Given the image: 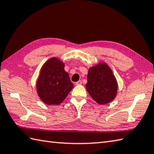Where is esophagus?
<instances>
[{
    "label": "esophagus",
    "instance_id": "esophagus-1",
    "mask_svg": "<svg viewBox=\"0 0 154 154\" xmlns=\"http://www.w3.org/2000/svg\"><path fill=\"white\" fill-rule=\"evenodd\" d=\"M81 84H82V81H81V80L78 81L77 82L75 83V85H81Z\"/></svg>",
    "mask_w": 154,
    "mask_h": 154
}]
</instances>
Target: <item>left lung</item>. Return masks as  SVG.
<instances>
[{"label":"left lung","instance_id":"1","mask_svg":"<svg viewBox=\"0 0 154 154\" xmlns=\"http://www.w3.org/2000/svg\"><path fill=\"white\" fill-rule=\"evenodd\" d=\"M86 89L99 104H107L114 99L117 93V82L112 70L106 64L102 63L89 69Z\"/></svg>","mask_w":154,"mask_h":154}]
</instances>
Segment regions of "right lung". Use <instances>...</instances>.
<instances>
[{
	"label": "right lung",
	"mask_w": 154,
	"mask_h": 154,
	"mask_svg": "<svg viewBox=\"0 0 154 154\" xmlns=\"http://www.w3.org/2000/svg\"><path fill=\"white\" fill-rule=\"evenodd\" d=\"M36 87L41 100L48 105H52L63 102L73 85L64 70L63 62L53 57L42 67Z\"/></svg>",
	"instance_id": "1"
}]
</instances>
